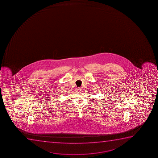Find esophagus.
I'll use <instances>...</instances> for the list:
<instances>
[{"label": "esophagus", "instance_id": "obj_1", "mask_svg": "<svg viewBox=\"0 0 158 158\" xmlns=\"http://www.w3.org/2000/svg\"><path fill=\"white\" fill-rule=\"evenodd\" d=\"M77 90H78V91H81V88H77Z\"/></svg>", "mask_w": 158, "mask_h": 158}]
</instances>
